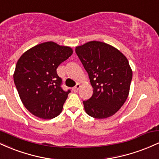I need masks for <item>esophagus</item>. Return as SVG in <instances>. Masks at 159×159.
<instances>
[{"label": "esophagus", "mask_w": 159, "mask_h": 159, "mask_svg": "<svg viewBox=\"0 0 159 159\" xmlns=\"http://www.w3.org/2000/svg\"><path fill=\"white\" fill-rule=\"evenodd\" d=\"M80 87H81V84H80L79 83H78L77 84L75 85V87H74L73 88H72V90H73L74 92L77 93L78 91V90H79V89H80Z\"/></svg>", "instance_id": "esophagus-1"}]
</instances>
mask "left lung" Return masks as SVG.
<instances>
[{
    "instance_id": "1",
    "label": "left lung",
    "mask_w": 159,
    "mask_h": 159,
    "mask_svg": "<svg viewBox=\"0 0 159 159\" xmlns=\"http://www.w3.org/2000/svg\"><path fill=\"white\" fill-rule=\"evenodd\" d=\"M75 52L88 73L93 88L92 97L83 101L89 116L105 119L116 114L127 99L132 70L127 58L112 45L90 41Z\"/></svg>"
}]
</instances>
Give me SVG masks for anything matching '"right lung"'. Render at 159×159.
Instances as JSON below:
<instances>
[{
    "label": "right lung",
    "instance_id": "add662e5",
    "mask_svg": "<svg viewBox=\"0 0 159 159\" xmlns=\"http://www.w3.org/2000/svg\"><path fill=\"white\" fill-rule=\"evenodd\" d=\"M73 51L54 42L36 45L20 57L13 75L14 83L23 105L32 114L44 120L61 113L70 90L61 88L58 66Z\"/></svg>",
    "mask_w": 159,
    "mask_h": 159
}]
</instances>
